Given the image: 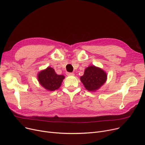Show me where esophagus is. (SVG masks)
Segmentation results:
<instances>
[{"instance_id": "esophagus-1", "label": "esophagus", "mask_w": 145, "mask_h": 145, "mask_svg": "<svg viewBox=\"0 0 145 145\" xmlns=\"http://www.w3.org/2000/svg\"><path fill=\"white\" fill-rule=\"evenodd\" d=\"M66 74L67 76H74V73H72V72H67Z\"/></svg>"}]
</instances>
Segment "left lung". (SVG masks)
Here are the masks:
<instances>
[{
  "label": "left lung",
  "instance_id": "1",
  "mask_svg": "<svg viewBox=\"0 0 145 145\" xmlns=\"http://www.w3.org/2000/svg\"><path fill=\"white\" fill-rule=\"evenodd\" d=\"M107 77V73L102 69L92 65L85 69L84 74L80 79L86 90L95 92L104 85Z\"/></svg>",
  "mask_w": 145,
  "mask_h": 145
}]
</instances>
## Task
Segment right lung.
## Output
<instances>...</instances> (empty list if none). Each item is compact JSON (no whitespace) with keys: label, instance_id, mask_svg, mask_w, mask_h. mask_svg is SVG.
Here are the masks:
<instances>
[{"label":"right lung","instance_id":"1","mask_svg":"<svg viewBox=\"0 0 145 145\" xmlns=\"http://www.w3.org/2000/svg\"><path fill=\"white\" fill-rule=\"evenodd\" d=\"M65 76L57 74L54 69L49 66L37 74V80L40 85L48 91L58 89L65 79Z\"/></svg>","mask_w":145,"mask_h":145}]
</instances>
